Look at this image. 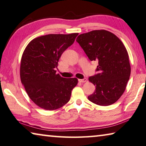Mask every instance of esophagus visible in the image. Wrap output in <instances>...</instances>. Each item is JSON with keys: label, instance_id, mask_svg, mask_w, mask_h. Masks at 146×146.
I'll use <instances>...</instances> for the list:
<instances>
[{"label": "esophagus", "instance_id": "1", "mask_svg": "<svg viewBox=\"0 0 146 146\" xmlns=\"http://www.w3.org/2000/svg\"><path fill=\"white\" fill-rule=\"evenodd\" d=\"M79 82H80V83H85L87 82V79L86 78H84V79H80V80H78Z\"/></svg>", "mask_w": 146, "mask_h": 146}]
</instances>
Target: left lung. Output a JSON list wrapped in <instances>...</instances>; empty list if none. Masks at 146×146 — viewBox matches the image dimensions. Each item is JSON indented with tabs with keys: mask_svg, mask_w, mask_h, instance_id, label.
Wrapping results in <instances>:
<instances>
[{
	"mask_svg": "<svg viewBox=\"0 0 146 146\" xmlns=\"http://www.w3.org/2000/svg\"><path fill=\"white\" fill-rule=\"evenodd\" d=\"M76 41L90 61H98V72L89 78L96 89L88 99L101 106L114 104L125 91L131 74L129 55L123 42L105 30L82 33Z\"/></svg>",
	"mask_w": 146,
	"mask_h": 146,
	"instance_id": "1",
	"label": "left lung"
}]
</instances>
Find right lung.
<instances>
[{
    "instance_id": "1",
    "label": "right lung",
    "mask_w": 146,
    "mask_h": 146,
    "mask_svg": "<svg viewBox=\"0 0 146 146\" xmlns=\"http://www.w3.org/2000/svg\"><path fill=\"white\" fill-rule=\"evenodd\" d=\"M78 35H42L31 40L26 47L21 61V83L30 98L40 108L53 111L70 100L78 79L62 78L56 74V68L62 54Z\"/></svg>"
}]
</instances>
